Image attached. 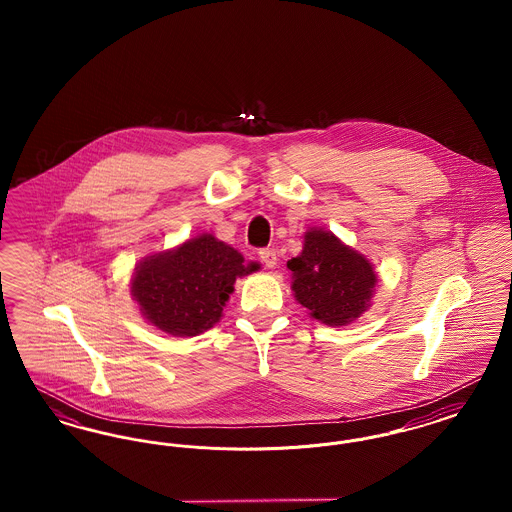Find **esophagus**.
I'll return each mask as SVG.
<instances>
[{"label": "esophagus", "instance_id": "1", "mask_svg": "<svg viewBox=\"0 0 512 512\" xmlns=\"http://www.w3.org/2000/svg\"><path fill=\"white\" fill-rule=\"evenodd\" d=\"M259 257H261V261L265 263V267L274 268L278 265V253H276L274 249H270V247L261 249V251H259Z\"/></svg>", "mask_w": 512, "mask_h": 512}]
</instances>
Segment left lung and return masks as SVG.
<instances>
[{
  "instance_id": "obj_1",
  "label": "left lung",
  "mask_w": 512,
  "mask_h": 512,
  "mask_svg": "<svg viewBox=\"0 0 512 512\" xmlns=\"http://www.w3.org/2000/svg\"><path fill=\"white\" fill-rule=\"evenodd\" d=\"M295 299L328 326H347L370 307L376 272L370 261L332 232H305L301 255L288 261Z\"/></svg>"
}]
</instances>
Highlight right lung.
I'll return each mask as SVG.
<instances>
[{
  "label": "right lung",
  "mask_w": 512,
  "mask_h": 512,
  "mask_svg": "<svg viewBox=\"0 0 512 512\" xmlns=\"http://www.w3.org/2000/svg\"><path fill=\"white\" fill-rule=\"evenodd\" d=\"M257 268L213 234H201L144 257L134 268L130 292L149 324L174 338H192L219 322L236 278Z\"/></svg>",
  "instance_id": "add662e5"
}]
</instances>
